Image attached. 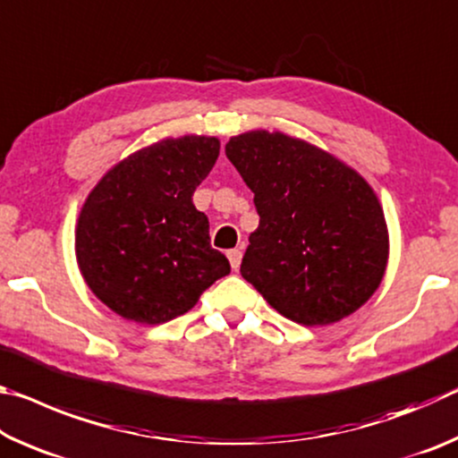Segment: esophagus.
<instances>
[{"label": "esophagus", "instance_id": "obj_1", "mask_svg": "<svg viewBox=\"0 0 458 458\" xmlns=\"http://www.w3.org/2000/svg\"><path fill=\"white\" fill-rule=\"evenodd\" d=\"M226 257L230 260V267L234 268V270H238L240 268V262H242V250H240V248H232V250L226 252Z\"/></svg>", "mask_w": 458, "mask_h": 458}]
</instances>
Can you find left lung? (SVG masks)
Segmentation results:
<instances>
[{
	"mask_svg": "<svg viewBox=\"0 0 458 458\" xmlns=\"http://www.w3.org/2000/svg\"><path fill=\"white\" fill-rule=\"evenodd\" d=\"M226 157L260 216L240 273L267 303L307 327L337 323L368 303L390 254L371 185L335 155L281 131L230 137Z\"/></svg>",
	"mask_w": 458,
	"mask_h": 458,
	"instance_id": "left-lung-1",
	"label": "left lung"
}]
</instances>
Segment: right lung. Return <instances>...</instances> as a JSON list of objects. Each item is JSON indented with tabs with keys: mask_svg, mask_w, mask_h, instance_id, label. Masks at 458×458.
Listing matches in <instances>:
<instances>
[{
	"mask_svg": "<svg viewBox=\"0 0 458 458\" xmlns=\"http://www.w3.org/2000/svg\"><path fill=\"white\" fill-rule=\"evenodd\" d=\"M218 155V137L161 139L108 169L82 204L76 262L89 289L123 319L172 321L230 273L210 246L208 216L191 201Z\"/></svg>",
	"mask_w": 458,
	"mask_h": 458,
	"instance_id": "add662e5",
	"label": "right lung"
}]
</instances>
